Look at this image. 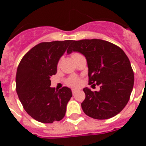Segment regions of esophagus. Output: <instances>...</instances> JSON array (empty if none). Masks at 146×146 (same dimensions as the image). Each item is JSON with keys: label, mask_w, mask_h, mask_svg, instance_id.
<instances>
[{"label": "esophagus", "mask_w": 146, "mask_h": 146, "mask_svg": "<svg viewBox=\"0 0 146 146\" xmlns=\"http://www.w3.org/2000/svg\"><path fill=\"white\" fill-rule=\"evenodd\" d=\"M72 94H76V93L77 92V90H76V89H72Z\"/></svg>", "instance_id": "1"}]
</instances>
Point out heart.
Here are the masks:
<instances>
[{
    "label": "heart",
    "instance_id": "heart-1",
    "mask_svg": "<svg viewBox=\"0 0 146 146\" xmlns=\"http://www.w3.org/2000/svg\"><path fill=\"white\" fill-rule=\"evenodd\" d=\"M79 55V53L77 52H73L72 54V57L74 58L76 55ZM66 83L67 86H70V87H77L79 86L80 84V80L76 76H72V77H69L68 79L66 81Z\"/></svg>",
    "mask_w": 146,
    "mask_h": 146
}]
</instances>
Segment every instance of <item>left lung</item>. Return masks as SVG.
<instances>
[{
	"label": "left lung",
	"instance_id": "1",
	"mask_svg": "<svg viewBox=\"0 0 146 146\" xmlns=\"http://www.w3.org/2000/svg\"><path fill=\"white\" fill-rule=\"evenodd\" d=\"M73 51L86 58L88 84L100 87L94 92L83 88V112L99 120L116 115L128 103L134 86V72L127 55L117 45L96 38L72 41L67 53Z\"/></svg>",
	"mask_w": 146,
	"mask_h": 146
}]
</instances>
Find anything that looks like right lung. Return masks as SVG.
Masks as SVG:
<instances>
[{
  "mask_svg": "<svg viewBox=\"0 0 146 146\" xmlns=\"http://www.w3.org/2000/svg\"><path fill=\"white\" fill-rule=\"evenodd\" d=\"M72 40L42 42L22 58L16 74V91L30 116L44 123L64 118L71 89L51 88L50 77L56 74L57 64Z\"/></svg>",
  "mask_w": 146,
  "mask_h": 146,
  "instance_id": "1",
  "label": "right lung"
}]
</instances>
